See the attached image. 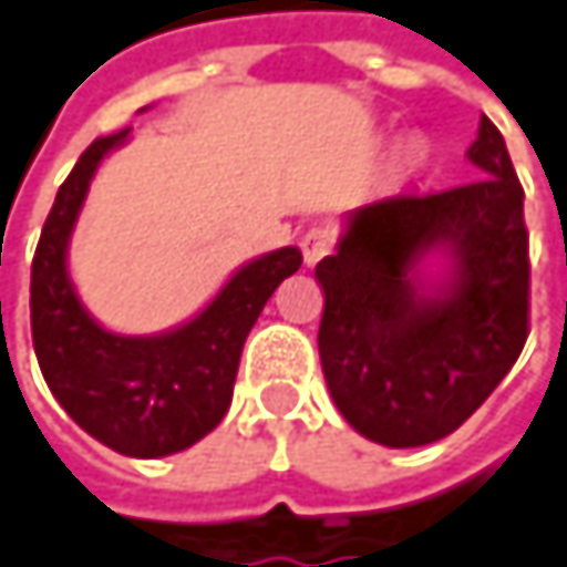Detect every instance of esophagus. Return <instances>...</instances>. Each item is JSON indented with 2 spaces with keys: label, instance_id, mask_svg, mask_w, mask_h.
I'll return each instance as SVG.
<instances>
[{
  "label": "esophagus",
  "instance_id": "esophagus-1",
  "mask_svg": "<svg viewBox=\"0 0 567 567\" xmlns=\"http://www.w3.org/2000/svg\"><path fill=\"white\" fill-rule=\"evenodd\" d=\"M331 233L324 226H311L305 236H301V256H305V266H315L318 259H324L331 252Z\"/></svg>",
  "mask_w": 567,
  "mask_h": 567
}]
</instances>
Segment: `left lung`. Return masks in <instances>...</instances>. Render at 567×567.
<instances>
[{
  "mask_svg": "<svg viewBox=\"0 0 567 567\" xmlns=\"http://www.w3.org/2000/svg\"><path fill=\"white\" fill-rule=\"evenodd\" d=\"M466 157L480 179L354 209L338 252L315 266L328 391L381 446L450 436L499 388L528 338L525 193L489 117ZM426 258L447 262L436 280Z\"/></svg>",
  "mask_w": 567,
  "mask_h": 567,
  "instance_id": "left-lung-1",
  "label": "left lung"
}]
</instances>
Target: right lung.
Returning <instances> with one entry per match:
<instances>
[{"instance_id":"right-lung-1","label":"right lung","mask_w":567,"mask_h":567,"mask_svg":"<svg viewBox=\"0 0 567 567\" xmlns=\"http://www.w3.org/2000/svg\"><path fill=\"white\" fill-rule=\"evenodd\" d=\"M131 131L97 137L42 226L32 259V344L64 413L114 453L157 460L203 440L226 416L243 344L272 291L298 272L285 246L246 262L186 324L164 334H114L81 305L68 276V239L101 161Z\"/></svg>"}]
</instances>
